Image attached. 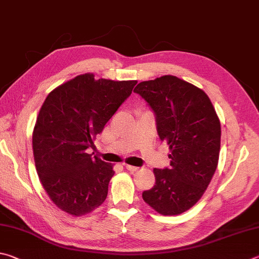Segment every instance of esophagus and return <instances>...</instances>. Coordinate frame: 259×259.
I'll return each mask as SVG.
<instances>
[{
	"mask_svg": "<svg viewBox=\"0 0 259 259\" xmlns=\"http://www.w3.org/2000/svg\"><path fill=\"white\" fill-rule=\"evenodd\" d=\"M125 167H126V168L128 169L130 171H138V170L140 169L139 167H137V166H131V165H126Z\"/></svg>",
	"mask_w": 259,
	"mask_h": 259,
	"instance_id": "34e87169",
	"label": "esophagus"
}]
</instances>
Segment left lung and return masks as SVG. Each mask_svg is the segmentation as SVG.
<instances>
[{"instance_id":"left-lung-1","label":"left lung","mask_w":259,"mask_h":259,"mask_svg":"<svg viewBox=\"0 0 259 259\" xmlns=\"http://www.w3.org/2000/svg\"><path fill=\"white\" fill-rule=\"evenodd\" d=\"M134 92L155 112L158 135L170 150V166L153 169L156 183L142 198L161 215H180L196 205L216 170L219 116L202 90L176 76L141 81Z\"/></svg>"}]
</instances>
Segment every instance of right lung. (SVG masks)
Returning <instances> with one entry per match:
<instances>
[{"instance_id": "add662e5", "label": "right lung", "mask_w": 259, "mask_h": 259, "mask_svg": "<svg viewBox=\"0 0 259 259\" xmlns=\"http://www.w3.org/2000/svg\"><path fill=\"white\" fill-rule=\"evenodd\" d=\"M137 80L95 79L88 72L50 92L33 132L39 181L54 205L72 216L86 215L106 200L112 165L92 157L89 148Z\"/></svg>"}]
</instances>
